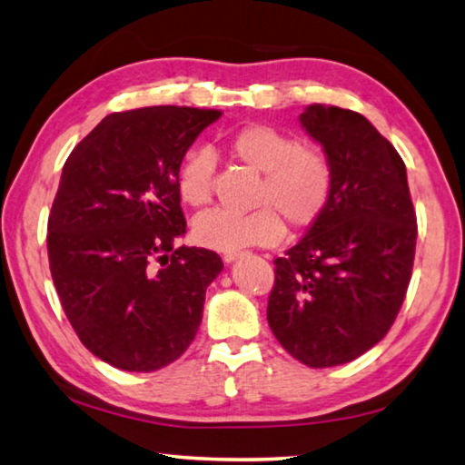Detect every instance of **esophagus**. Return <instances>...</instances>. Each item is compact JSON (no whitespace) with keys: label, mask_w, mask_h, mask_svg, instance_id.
I'll use <instances>...</instances> for the list:
<instances>
[{"label":"esophagus","mask_w":465,"mask_h":465,"mask_svg":"<svg viewBox=\"0 0 465 465\" xmlns=\"http://www.w3.org/2000/svg\"><path fill=\"white\" fill-rule=\"evenodd\" d=\"M238 256H240V252H223V261L225 262H233Z\"/></svg>","instance_id":"1"}]
</instances>
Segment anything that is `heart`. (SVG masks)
<instances>
[{"label": "heart", "mask_w": 465, "mask_h": 465, "mask_svg": "<svg viewBox=\"0 0 465 465\" xmlns=\"http://www.w3.org/2000/svg\"><path fill=\"white\" fill-rule=\"evenodd\" d=\"M230 152L246 166L262 172L250 213L209 211L194 219L193 238L204 248L235 252L246 246H269L291 227H308L322 215L332 194V163L320 149L271 124H248L230 139ZM213 155L191 149L176 170V188L188 207L203 209L213 196Z\"/></svg>", "instance_id": "heart-1"}]
</instances>
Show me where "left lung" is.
<instances>
[{"label": "left lung", "instance_id": "8db88e82", "mask_svg": "<svg viewBox=\"0 0 465 465\" xmlns=\"http://www.w3.org/2000/svg\"><path fill=\"white\" fill-rule=\"evenodd\" d=\"M299 121L332 163V194L302 242L274 258L266 318L299 363L355 361L388 334L412 277L416 213L406 166L363 114L312 104Z\"/></svg>", "mask_w": 465, "mask_h": 465}]
</instances>
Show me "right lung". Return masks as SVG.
Segmentation results:
<instances>
[{"label": "right lung", "mask_w": 465, "mask_h": 465, "mask_svg": "<svg viewBox=\"0 0 465 465\" xmlns=\"http://www.w3.org/2000/svg\"><path fill=\"white\" fill-rule=\"evenodd\" d=\"M222 110L113 113L69 153L46 252L63 312L82 344L123 371L166 367L194 341L217 252L176 248L186 232L176 170Z\"/></svg>", "instance_id": "add662e5"}]
</instances>
